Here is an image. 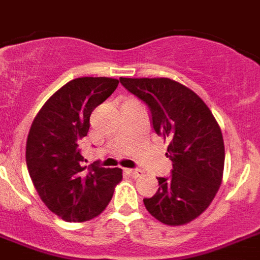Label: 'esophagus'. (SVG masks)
Masks as SVG:
<instances>
[{"mask_svg": "<svg viewBox=\"0 0 260 260\" xmlns=\"http://www.w3.org/2000/svg\"><path fill=\"white\" fill-rule=\"evenodd\" d=\"M125 173L129 174L131 177L137 178L143 176V171H139V169H125Z\"/></svg>", "mask_w": 260, "mask_h": 260, "instance_id": "1", "label": "esophagus"}]
</instances>
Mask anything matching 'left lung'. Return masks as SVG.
<instances>
[{
    "label": "left lung",
    "instance_id": "1",
    "mask_svg": "<svg viewBox=\"0 0 260 260\" xmlns=\"http://www.w3.org/2000/svg\"><path fill=\"white\" fill-rule=\"evenodd\" d=\"M149 107L156 134L168 141L171 178H157L158 190L144 205L164 224L182 226L200 217L221 186L224 144L210 108L197 93L169 78H120Z\"/></svg>",
    "mask_w": 260,
    "mask_h": 260
}]
</instances>
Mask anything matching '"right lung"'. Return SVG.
<instances>
[{"label":"right lung","instance_id":"right-lung-1","mask_svg":"<svg viewBox=\"0 0 260 260\" xmlns=\"http://www.w3.org/2000/svg\"><path fill=\"white\" fill-rule=\"evenodd\" d=\"M119 80L76 78L60 87L37 113L26 141V164L37 193L66 222H86L103 213L123 180L120 168L84 165L79 149L89 116Z\"/></svg>","mask_w":260,"mask_h":260}]
</instances>
